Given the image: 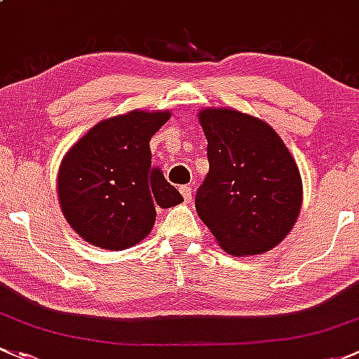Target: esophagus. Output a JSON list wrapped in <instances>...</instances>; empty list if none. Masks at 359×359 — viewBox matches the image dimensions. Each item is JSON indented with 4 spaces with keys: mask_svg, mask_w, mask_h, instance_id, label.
<instances>
[{
    "mask_svg": "<svg viewBox=\"0 0 359 359\" xmlns=\"http://www.w3.org/2000/svg\"><path fill=\"white\" fill-rule=\"evenodd\" d=\"M180 191H181V195H183L184 202H191V188L190 187H181Z\"/></svg>",
    "mask_w": 359,
    "mask_h": 359,
    "instance_id": "obj_1",
    "label": "esophagus"
}]
</instances>
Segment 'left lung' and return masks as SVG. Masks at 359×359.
Instances as JSON below:
<instances>
[{"label": "left lung", "instance_id": "left-lung-1", "mask_svg": "<svg viewBox=\"0 0 359 359\" xmlns=\"http://www.w3.org/2000/svg\"><path fill=\"white\" fill-rule=\"evenodd\" d=\"M197 116L209 157L195 197L198 217L224 252H268L301 212L302 178L294 155L259 117L228 107H207Z\"/></svg>", "mask_w": 359, "mask_h": 359}]
</instances>
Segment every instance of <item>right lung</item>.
<instances>
[{"mask_svg":"<svg viewBox=\"0 0 359 359\" xmlns=\"http://www.w3.org/2000/svg\"><path fill=\"white\" fill-rule=\"evenodd\" d=\"M171 119L169 110H131L100 121L64 155L57 175L60 209L91 245L123 250L149 236L155 207L183 197L152 164L150 138Z\"/></svg>","mask_w":359,"mask_h":359,"instance_id":"right-lung-1","label":"right lung"}]
</instances>
